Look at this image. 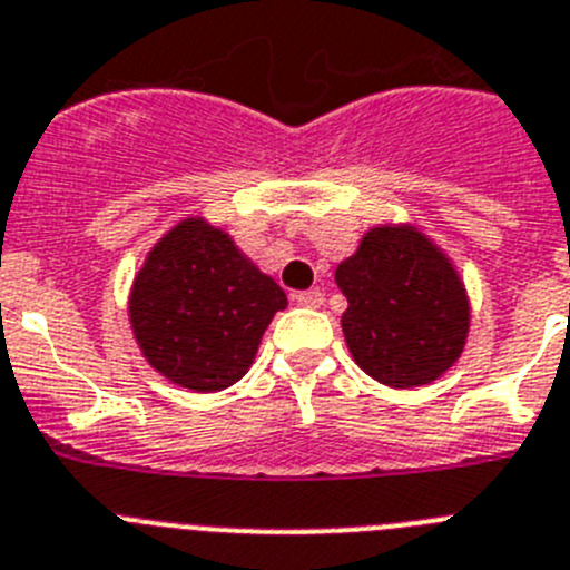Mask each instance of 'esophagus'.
Instances as JSON below:
<instances>
[{
	"mask_svg": "<svg viewBox=\"0 0 570 570\" xmlns=\"http://www.w3.org/2000/svg\"><path fill=\"white\" fill-rule=\"evenodd\" d=\"M301 306H312V309H317V306H323V292L321 289H306V292H295L292 295Z\"/></svg>",
	"mask_w": 570,
	"mask_h": 570,
	"instance_id": "esophagus-1",
	"label": "esophagus"
}]
</instances>
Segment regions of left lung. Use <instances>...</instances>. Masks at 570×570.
<instances>
[{
    "label": "left lung",
    "instance_id": "1",
    "mask_svg": "<svg viewBox=\"0 0 570 570\" xmlns=\"http://www.w3.org/2000/svg\"><path fill=\"white\" fill-rule=\"evenodd\" d=\"M343 337L357 366L392 389L438 381L463 355L471 306L458 269L412 224H383L341 261Z\"/></svg>",
    "mask_w": 570,
    "mask_h": 570
}]
</instances>
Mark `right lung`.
I'll use <instances>...</instances> for the list:
<instances>
[{
	"mask_svg": "<svg viewBox=\"0 0 570 570\" xmlns=\"http://www.w3.org/2000/svg\"><path fill=\"white\" fill-rule=\"evenodd\" d=\"M284 306V289L224 229L184 218L138 269L127 312L158 374L193 392H222L247 374Z\"/></svg>",
	"mask_w": 570,
	"mask_h": 570,
	"instance_id": "right-lung-1",
	"label": "right lung"
}]
</instances>
